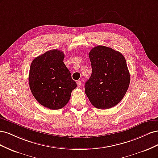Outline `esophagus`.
<instances>
[{
	"label": "esophagus",
	"mask_w": 158,
	"mask_h": 158,
	"mask_svg": "<svg viewBox=\"0 0 158 158\" xmlns=\"http://www.w3.org/2000/svg\"><path fill=\"white\" fill-rule=\"evenodd\" d=\"M81 84H82V82H81L80 80H78L77 81V85L78 88H80L81 86Z\"/></svg>",
	"instance_id": "obj_1"
}]
</instances>
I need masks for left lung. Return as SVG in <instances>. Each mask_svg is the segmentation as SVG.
Masks as SVG:
<instances>
[{
    "mask_svg": "<svg viewBox=\"0 0 158 158\" xmlns=\"http://www.w3.org/2000/svg\"><path fill=\"white\" fill-rule=\"evenodd\" d=\"M89 57L92 72L85 84V94L95 107L106 109L115 106L130 84L125 58L120 52L102 45L91 49Z\"/></svg>",
    "mask_w": 158,
    "mask_h": 158,
    "instance_id": "1",
    "label": "left lung"
}]
</instances>
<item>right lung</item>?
<instances>
[{"mask_svg": "<svg viewBox=\"0 0 158 158\" xmlns=\"http://www.w3.org/2000/svg\"><path fill=\"white\" fill-rule=\"evenodd\" d=\"M64 58L63 51L50 50L33 59L30 68L31 92L38 103L50 109L64 107L77 86L63 63Z\"/></svg>", "mask_w": 158, "mask_h": 158, "instance_id": "1", "label": "right lung"}]
</instances>
